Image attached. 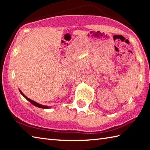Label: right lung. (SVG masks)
<instances>
[{
	"instance_id": "obj_1",
	"label": "right lung",
	"mask_w": 150,
	"mask_h": 150,
	"mask_svg": "<svg viewBox=\"0 0 150 150\" xmlns=\"http://www.w3.org/2000/svg\"><path fill=\"white\" fill-rule=\"evenodd\" d=\"M19 91H20V92H21V93L23 95V97H25L26 98V99L29 101V102H30V103L32 104H33L34 106H37V107H39V108H44V109H46V108H49V107L48 106H44V105H41V104H38L37 103H36V102H35V101H33V100H31L30 98H28L26 95H24V93H22V92L19 90Z\"/></svg>"
}]
</instances>
